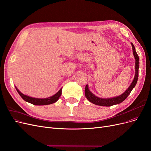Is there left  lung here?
I'll return each instance as SVG.
<instances>
[{
	"label": "left lung",
	"instance_id": "1",
	"mask_svg": "<svg viewBox=\"0 0 151 151\" xmlns=\"http://www.w3.org/2000/svg\"><path fill=\"white\" fill-rule=\"evenodd\" d=\"M131 45L132 46V51H133V55L135 60V75L134 76V78L132 82V83L130 84L127 90H126L124 93H123L121 95L114 97V98H109V99H101L99 98V97L96 96L94 94H93L90 91L88 85H86L85 86V95L86 98L88 99L92 104L100 105V106H110L114 105H116L120 104L124 101L127 98V96L130 93V92L132 91V89L134 88L135 86L136 85V83L137 82L138 76H139V58L137 55V53L136 52V51L135 50V47L133 44L131 42Z\"/></svg>",
	"mask_w": 151,
	"mask_h": 151
}]
</instances>
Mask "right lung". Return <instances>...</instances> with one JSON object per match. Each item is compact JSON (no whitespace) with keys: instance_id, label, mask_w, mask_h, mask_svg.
<instances>
[{"instance_id":"obj_1","label":"right lung","mask_w":151,"mask_h":151,"mask_svg":"<svg viewBox=\"0 0 151 151\" xmlns=\"http://www.w3.org/2000/svg\"><path fill=\"white\" fill-rule=\"evenodd\" d=\"M16 89L18 92L19 95L22 97V99L24 100H25L26 101L29 102V103L35 105H50L53 103H55V102L57 101L59 99V98L60 97L61 95V91H62V88H61L55 95H54L52 96L48 97V98H46V99H36V98H32V97L27 96L26 95H24L17 88L16 86Z\"/></svg>"}]
</instances>
